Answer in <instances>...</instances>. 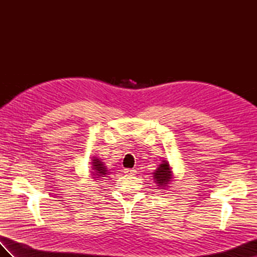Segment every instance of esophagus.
I'll use <instances>...</instances> for the list:
<instances>
[{"label":"esophagus","mask_w":257,"mask_h":257,"mask_svg":"<svg viewBox=\"0 0 257 257\" xmlns=\"http://www.w3.org/2000/svg\"><path fill=\"white\" fill-rule=\"evenodd\" d=\"M124 174L133 176V175L136 174V170L135 169H132V168H125V169H124Z\"/></svg>","instance_id":"1"}]
</instances>
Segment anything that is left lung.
Masks as SVG:
<instances>
[{"mask_svg":"<svg viewBox=\"0 0 257 257\" xmlns=\"http://www.w3.org/2000/svg\"><path fill=\"white\" fill-rule=\"evenodd\" d=\"M153 179L159 188H168V184L173 181V173L167 161H163L162 164H160L159 167L155 169V172L153 173Z\"/></svg>","mask_w":257,"mask_h":257,"instance_id":"obj_1","label":"left lung"}]
</instances>
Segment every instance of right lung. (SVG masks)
<instances>
[{
    "mask_svg": "<svg viewBox=\"0 0 257 257\" xmlns=\"http://www.w3.org/2000/svg\"><path fill=\"white\" fill-rule=\"evenodd\" d=\"M92 170L93 172L91 175H93V178H94L95 180H97V179H102L103 177L109 175L108 169L104 165V163L95 157L92 160Z\"/></svg>",
    "mask_w": 257,
    "mask_h": 257,
    "instance_id": "1",
    "label": "right lung"
}]
</instances>
